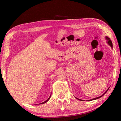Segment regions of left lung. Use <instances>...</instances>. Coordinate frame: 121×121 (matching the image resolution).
<instances>
[{
    "label": "left lung",
    "instance_id": "obj_1",
    "mask_svg": "<svg viewBox=\"0 0 121 121\" xmlns=\"http://www.w3.org/2000/svg\"><path fill=\"white\" fill-rule=\"evenodd\" d=\"M106 38V39H107V42H108V44L109 45H110V46H111V47L112 48V41H111V40L109 39L108 37H105ZM109 88H108V90L105 91V92L102 95H101L100 96H99V97H96V98H93V99H90V100H89V101L90 100H95V99H98V98H100V97H101L102 96H103L104 95V94L107 92V91H108V90L109 89ZM77 99H79V100H82V99H79V98H76Z\"/></svg>",
    "mask_w": 121,
    "mask_h": 121
}]
</instances>
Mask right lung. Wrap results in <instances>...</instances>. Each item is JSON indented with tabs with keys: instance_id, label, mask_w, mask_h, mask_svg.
Here are the masks:
<instances>
[{
	"instance_id": "1",
	"label": "right lung",
	"mask_w": 121,
	"mask_h": 121,
	"mask_svg": "<svg viewBox=\"0 0 121 121\" xmlns=\"http://www.w3.org/2000/svg\"><path fill=\"white\" fill-rule=\"evenodd\" d=\"M50 96H51V95H50ZM49 96V97L48 98V99H47L46 100V101H44L43 102H42V103H41V104H44V103H46V102H47V101H48V100H49V99H50V97L51 96Z\"/></svg>"
}]
</instances>
